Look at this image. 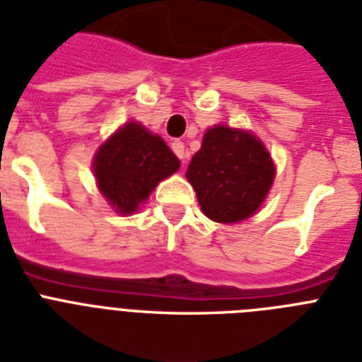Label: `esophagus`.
<instances>
[{
	"instance_id": "34e87169",
	"label": "esophagus",
	"mask_w": 362,
	"mask_h": 362,
	"mask_svg": "<svg viewBox=\"0 0 362 362\" xmlns=\"http://www.w3.org/2000/svg\"><path fill=\"white\" fill-rule=\"evenodd\" d=\"M172 151L175 153V155H177L179 158H181V160H183L185 163V157H187V155H185V144L181 140H173L172 141Z\"/></svg>"
}]
</instances>
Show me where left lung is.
Returning a JSON list of instances; mask_svg holds the SVG:
<instances>
[{
	"label": "left lung",
	"instance_id": "obj_1",
	"mask_svg": "<svg viewBox=\"0 0 362 362\" xmlns=\"http://www.w3.org/2000/svg\"><path fill=\"white\" fill-rule=\"evenodd\" d=\"M205 216L231 224L252 216L263 204L274 179V164L252 132L216 125L187 170Z\"/></svg>",
	"mask_w": 362,
	"mask_h": 362
}]
</instances>
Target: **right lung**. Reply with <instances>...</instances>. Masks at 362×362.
<instances>
[{"instance_id":"obj_1","label":"right lung","mask_w":362,"mask_h":362,"mask_svg":"<svg viewBox=\"0 0 362 362\" xmlns=\"http://www.w3.org/2000/svg\"><path fill=\"white\" fill-rule=\"evenodd\" d=\"M181 163L166 141L131 121L97 149L93 172L99 190L121 215H131Z\"/></svg>"}]
</instances>
